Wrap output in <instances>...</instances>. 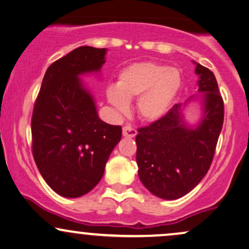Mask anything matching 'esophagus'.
Segmentation results:
<instances>
[{
	"label": "esophagus",
	"mask_w": 249,
	"mask_h": 249,
	"mask_svg": "<svg viewBox=\"0 0 249 249\" xmlns=\"http://www.w3.org/2000/svg\"><path fill=\"white\" fill-rule=\"evenodd\" d=\"M137 131L135 130L133 127H130V125H124V129H122V135H124V137H135Z\"/></svg>",
	"instance_id": "34e87169"
}]
</instances>
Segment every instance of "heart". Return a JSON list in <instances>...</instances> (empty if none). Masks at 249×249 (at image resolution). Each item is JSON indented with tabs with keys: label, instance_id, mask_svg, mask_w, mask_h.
<instances>
[{
	"label": "heart",
	"instance_id": "heart-1",
	"mask_svg": "<svg viewBox=\"0 0 249 249\" xmlns=\"http://www.w3.org/2000/svg\"><path fill=\"white\" fill-rule=\"evenodd\" d=\"M181 87L180 71L156 62H137L119 73L116 85L106 90L107 101L115 113L125 114L129 101L136 99V112L145 122L164 118Z\"/></svg>",
	"mask_w": 249,
	"mask_h": 249
}]
</instances>
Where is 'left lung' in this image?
<instances>
[{
  "mask_svg": "<svg viewBox=\"0 0 249 249\" xmlns=\"http://www.w3.org/2000/svg\"><path fill=\"white\" fill-rule=\"evenodd\" d=\"M199 94L176 104L164 118L140 128L136 136L139 177L145 188L164 199L188 194L203 179L213 159L224 121V103L213 72L196 63ZM201 101L202 115L190 126L183 109L190 101Z\"/></svg>",
  "mask_w": 249,
  "mask_h": 249,
  "instance_id": "1",
  "label": "left lung"
}]
</instances>
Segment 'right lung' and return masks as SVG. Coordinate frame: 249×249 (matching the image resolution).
I'll list each match as a JSON object with an SVG mask.
<instances>
[{
	"instance_id": "add662e5",
	"label": "right lung",
	"mask_w": 249,
	"mask_h": 249,
	"mask_svg": "<svg viewBox=\"0 0 249 249\" xmlns=\"http://www.w3.org/2000/svg\"><path fill=\"white\" fill-rule=\"evenodd\" d=\"M106 48L82 46L48 67L32 115V151L47 185L63 197L88 194L104 176L120 125L98 116L96 101L81 79L99 73Z\"/></svg>"
}]
</instances>
